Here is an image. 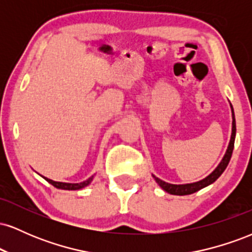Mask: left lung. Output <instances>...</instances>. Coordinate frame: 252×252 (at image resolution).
<instances>
[{
    "mask_svg": "<svg viewBox=\"0 0 252 252\" xmlns=\"http://www.w3.org/2000/svg\"><path fill=\"white\" fill-rule=\"evenodd\" d=\"M231 110H232V134H231V140L230 143H228L227 150L225 153L224 158H222L221 162L218 164V167L213 170L212 173L209 176H206L202 180L198 181V182H193V184H185V185H173V184H168V182H164L161 180V179L156 178L154 176L155 181L158 182V186L161 187L163 190L168 192L169 194H174V195H187V194H192V193L196 192V190L204 189V187L209 186V185L213 184L217 179L219 178L222 174L225 169H226L228 162H230V158L232 156V152H233V146H235V137H236V120H235V112H233V108L231 105Z\"/></svg>",
    "mask_w": 252,
    "mask_h": 252,
    "instance_id": "8db88e82",
    "label": "left lung"
}]
</instances>
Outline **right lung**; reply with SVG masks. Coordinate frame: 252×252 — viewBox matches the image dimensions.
Instances as JSON below:
<instances>
[{
    "label": "right lung",
    "mask_w": 252,
    "mask_h": 252,
    "mask_svg": "<svg viewBox=\"0 0 252 252\" xmlns=\"http://www.w3.org/2000/svg\"><path fill=\"white\" fill-rule=\"evenodd\" d=\"M46 181L50 182L51 185H53L54 187H57V189H68V190H76V189H83V187L88 186L90 182L92 181V179H94V176H91V178H89L88 180L83 181V182H79V184H68V182H58V181H53L51 180V179H47L45 178Z\"/></svg>",
    "instance_id": "right-lung-1"
}]
</instances>
